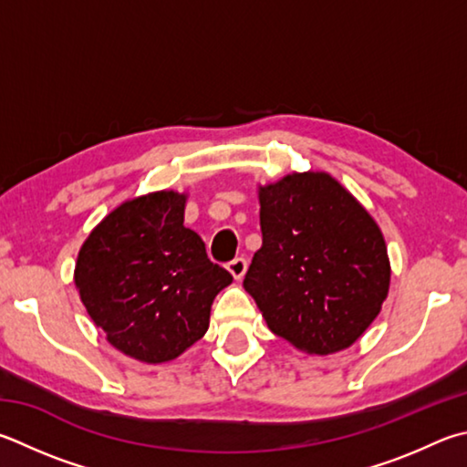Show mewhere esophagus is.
<instances>
[{
  "label": "esophagus",
  "mask_w": 467,
  "mask_h": 467,
  "mask_svg": "<svg viewBox=\"0 0 467 467\" xmlns=\"http://www.w3.org/2000/svg\"><path fill=\"white\" fill-rule=\"evenodd\" d=\"M228 271H231V275L236 279V282H241V279L244 277V274H247V261H244L243 257H236L234 261L228 263Z\"/></svg>",
  "instance_id": "1"
}]
</instances>
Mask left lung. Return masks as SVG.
Masks as SVG:
<instances>
[{
	"label": "left lung",
	"instance_id": "left-lung-1",
	"mask_svg": "<svg viewBox=\"0 0 467 467\" xmlns=\"http://www.w3.org/2000/svg\"><path fill=\"white\" fill-rule=\"evenodd\" d=\"M259 206L263 244L243 285L269 330L308 355L351 347L389 290L378 223L325 171L259 185Z\"/></svg>",
	"mask_w": 467,
	"mask_h": 467
}]
</instances>
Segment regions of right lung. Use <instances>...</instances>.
I'll list each match as a JSON object with an SVG mask.
<instances>
[{"instance_id":"1","label":"right lung","mask_w":467,"mask_h":467,"mask_svg":"<svg viewBox=\"0 0 467 467\" xmlns=\"http://www.w3.org/2000/svg\"><path fill=\"white\" fill-rule=\"evenodd\" d=\"M188 193L122 202L83 241L75 287L93 325L129 358L157 366L206 335L210 308L233 275L183 226Z\"/></svg>"}]
</instances>
